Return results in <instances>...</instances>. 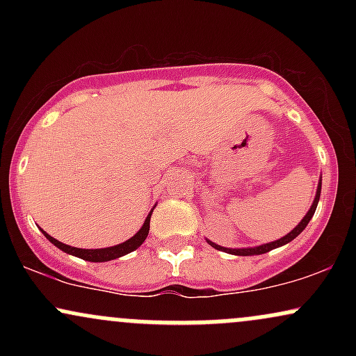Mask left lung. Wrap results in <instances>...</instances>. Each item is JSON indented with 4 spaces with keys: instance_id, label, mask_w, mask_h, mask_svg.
<instances>
[{
    "instance_id": "left-lung-1",
    "label": "left lung",
    "mask_w": 356,
    "mask_h": 356,
    "mask_svg": "<svg viewBox=\"0 0 356 356\" xmlns=\"http://www.w3.org/2000/svg\"><path fill=\"white\" fill-rule=\"evenodd\" d=\"M320 194H321V181L318 184V189H316V195H314V201L312 204V207H309V211L306 212V216L303 219H301V222L298 224V226L293 229L291 232H288V234L284 236V238L277 239V241H273V243H268V244H261V246H256V248H243V249H231V248H222L219 246V244L212 243V241L207 239V243L211 244L214 249H219V251H224V252H229V254H236V256H254V254H264V252L271 251V249L275 248H280V246H284V244H288L289 241H293L296 238V236H300L301 232L306 226H308V222L312 220L314 211H316V206H318V201H320Z\"/></svg>"
}]
</instances>
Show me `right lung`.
<instances>
[{"instance_id": "right-lung-1", "label": "right lung", "mask_w": 356, "mask_h": 356, "mask_svg": "<svg viewBox=\"0 0 356 356\" xmlns=\"http://www.w3.org/2000/svg\"><path fill=\"white\" fill-rule=\"evenodd\" d=\"M152 212H154V209L149 212V216H147V219L144 220V226L138 229L136 236H132V238L127 239L125 243L117 244V246H112V248H104V249L72 248V246H68V244H63V243H60V241H56L55 238H51V236L47 234L44 231H43V234H44V238L50 241L51 244H55L56 248L61 249V251H65L67 254L81 257V259L92 261V263H105V261L117 259V257H122V256L129 254V252L136 251V249L140 246L142 243H144L147 234H149V229H150V216H152Z\"/></svg>"}]
</instances>
